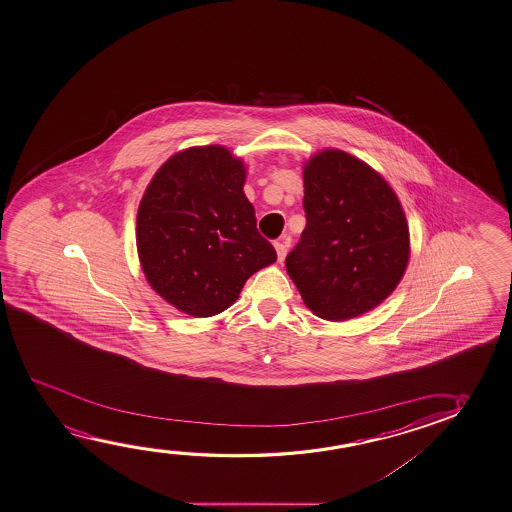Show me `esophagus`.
<instances>
[{
    "label": "esophagus",
    "mask_w": 512,
    "mask_h": 512,
    "mask_svg": "<svg viewBox=\"0 0 512 512\" xmlns=\"http://www.w3.org/2000/svg\"><path fill=\"white\" fill-rule=\"evenodd\" d=\"M276 255H278V260L283 262L285 259V255H287V250H289V237L283 236L280 241H276L275 243Z\"/></svg>",
    "instance_id": "1"
}]
</instances>
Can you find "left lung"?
Returning <instances> with one entry per match:
<instances>
[{"instance_id": "obj_1", "label": "left lung", "mask_w": 512, "mask_h": 512, "mask_svg": "<svg viewBox=\"0 0 512 512\" xmlns=\"http://www.w3.org/2000/svg\"><path fill=\"white\" fill-rule=\"evenodd\" d=\"M306 227L285 266L324 320L354 319L393 294L410 234L398 195L368 163L324 149L303 167Z\"/></svg>"}]
</instances>
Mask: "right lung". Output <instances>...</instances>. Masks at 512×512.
<instances>
[{
  "mask_svg": "<svg viewBox=\"0 0 512 512\" xmlns=\"http://www.w3.org/2000/svg\"><path fill=\"white\" fill-rule=\"evenodd\" d=\"M246 169L223 146L172 155L156 171L137 213V252L158 296L192 317H213L246 280L273 264L246 199Z\"/></svg>",
  "mask_w": 512,
  "mask_h": 512,
  "instance_id": "obj_1",
  "label": "right lung"
}]
</instances>
